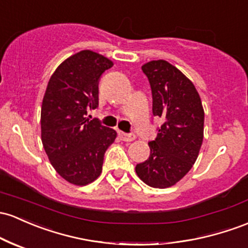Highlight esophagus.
I'll return each instance as SVG.
<instances>
[{"instance_id": "1", "label": "esophagus", "mask_w": 248, "mask_h": 248, "mask_svg": "<svg viewBox=\"0 0 248 248\" xmlns=\"http://www.w3.org/2000/svg\"><path fill=\"white\" fill-rule=\"evenodd\" d=\"M119 137L122 141H127V142H129V141H133L135 139L134 134H127V133H124V132H120Z\"/></svg>"}]
</instances>
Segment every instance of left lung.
I'll return each instance as SVG.
<instances>
[{"label": "left lung", "mask_w": 248, "mask_h": 248, "mask_svg": "<svg viewBox=\"0 0 248 248\" xmlns=\"http://www.w3.org/2000/svg\"><path fill=\"white\" fill-rule=\"evenodd\" d=\"M153 97V115L164 120L151 154L135 172L146 185L167 188L180 181L197 160L203 139L202 103L194 84L165 60L143 64Z\"/></svg>", "instance_id": "8db88e82"}]
</instances>
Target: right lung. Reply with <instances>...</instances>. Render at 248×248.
<instances>
[{
	"instance_id": "1",
	"label": "right lung",
	"mask_w": 248,
	"mask_h": 248,
	"mask_svg": "<svg viewBox=\"0 0 248 248\" xmlns=\"http://www.w3.org/2000/svg\"><path fill=\"white\" fill-rule=\"evenodd\" d=\"M109 59L82 50L64 60L49 80L41 108V139L51 166L64 180L86 186L102 172L103 156L116 132L87 110L99 105V80Z\"/></svg>"
}]
</instances>
